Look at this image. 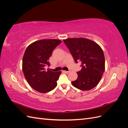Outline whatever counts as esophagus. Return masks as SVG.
<instances>
[{
    "mask_svg": "<svg viewBox=\"0 0 128 128\" xmlns=\"http://www.w3.org/2000/svg\"><path fill=\"white\" fill-rule=\"evenodd\" d=\"M64 72H65V73H66V74H68V73L70 72V71H64Z\"/></svg>",
    "mask_w": 128,
    "mask_h": 128,
    "instance_id": "1",
    "label": "esophagus"
}]
</instances>
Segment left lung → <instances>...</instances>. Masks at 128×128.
Segmentation results:
<instances>
[{
  "mask_svg": "<svg viewBox=\"0 0 128 128\" xmlns=\"http://www.w3.org/2000/svg\"><path fill=\"white\" fill-rule=\"evenodd\" d=\"M75 62H80L82 69L77 72L78 77L72 86L81 90H91L97 86L105 68L104 54L100 46L84 38L64 40Z\"/></svg>",
  "mask_w": 128,
  "mask_h": 128,
  "instance_id": "obj_1",
  "label": "left lung"
}]
</instances>
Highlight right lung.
<instances>
[{
  "label": "right lung",
  "instance_id": "add662e5",
  "mask_svg": "<svg viewBox=\"0 0 128 128\" xmlns=\"http://www.w3.org/2000/svg\"><path fill=\"white\" fill-rule=\"evenodd\" d=\"M61 41L42 40L32 42L26 48L22 60V70L27 82L34 90L41 93L51 91L56 86L61 72L45 69L50 66V57Z\"/></svg>",
  "mask_w": 128,
  "mask_h": 128
}]
</instances>
